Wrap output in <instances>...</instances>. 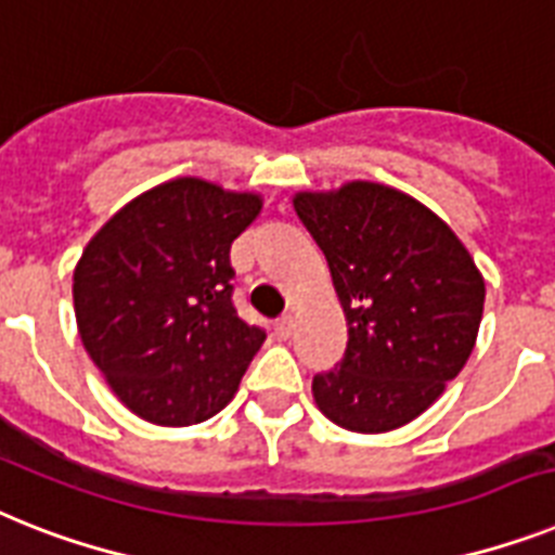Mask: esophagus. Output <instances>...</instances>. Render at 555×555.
Masks as SVG:
<instances>
[{"mask_svg": "<svg viewBox=\"0 0 555 555\" xmlns=\"http://www.w3.org/2000/svg\"><path fill=\"white\" fill-rule=\"evenodd\" d=\"M274 328H278V334H281L283 340H288V337L295 334V314H283V318H278Z\"/></svg>", "mask_w": 555, "mask_h": 555, "instance_id": "obj_1", "label": "esophagus"}]
</instances>
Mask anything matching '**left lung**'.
Listing matches in <instances>:
<instances>
[{
  "instance_id": "obj_1",
  "label": "left lung",
  "mask_w": 555,
  "mask_h": 555,
  "mask_svg": "<svg viewBox=\"0 0 555 555\" xmlns=\"http://www.w3.org/2000/svg\"><path fill=\"white\" fill-rule=\"evenodd\" d=\"M346 314L340 365L311 379L320 414L386 434L428 411L468 363L485 278L437 212L377 181L295 192Z\"/></svg>"
}]
</instances>
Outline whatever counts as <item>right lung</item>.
I'll use <instances>...</instances> for the list:
<instances>
[{
  "instance_id": "obj_1",
  "label": "right lung",
  "mask_w": 555,
  "mask_h": 555,
  "mask_svg": "<svg viewBox=\"0 0 555 555\" xmlns=\"http://www.w3.org/2000/svg\"><path fill=\"white\" fill-rule=\"evenodd\" d=\"M260 209V192L181 176L127 201L87 241L73 269L81 346L146 423L184 428L227 409L267 340L237 318L229 263Z\"/></svg>"
}]
</instances>
